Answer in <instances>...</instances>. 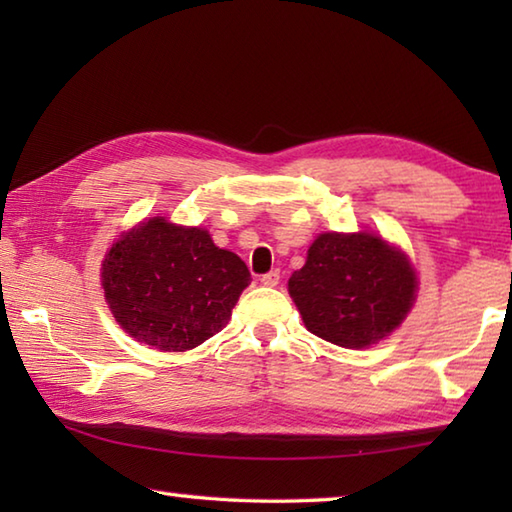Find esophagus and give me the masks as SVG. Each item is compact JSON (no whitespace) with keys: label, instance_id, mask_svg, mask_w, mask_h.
<instances>
[{"label":"esophagus","instance_id":"obj_1","mask_svg":"<svg viewBox=\"0 0 512 512\" xmlns=\"http://www.w3.org/2000/svg\"><path fill=\"white\" fill-rule=\"evenodd\" d=\"M264 287H277L280 284V271H268L262 275Z\"/></svg>","mask_w":512,"mask_h":512}]
</instances>
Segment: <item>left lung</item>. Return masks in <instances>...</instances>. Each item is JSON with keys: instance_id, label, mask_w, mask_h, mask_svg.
<instances>
[{"instance_id": "obj_1", "label": "left lung", "mask_w": 512, "mask_h": 512, "mask_svg": "<svg viewBox=\"0 0 512 512\" xmlns=\"http://www.w3.org/2000/svg\"><path fill=\"white\" fill-rule=\"evenodd\" d=\"M418 275L400 248L379 235H318L289 293L305 327L341 348H368L402 325Z\"/></svg>"}]
</instances>
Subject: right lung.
<instances>
[{
    "label": "right lung",
    "instance_id": "add662e5",
    "mask_svg": "<svg viewBox=\"0 0 512 512\" xmlns=\"http://www.w3.org/2000/svg\"><path fill=\"white\" fill-rule=\"evenodd\" d=\"M101 284L128 336L185 352L228 325L250 273L241 257L214 246L207 230L153 216L112 244Z\"/></svg>",
    "mask_w": 512,
    "mask_h": 512
}]
</instances>
